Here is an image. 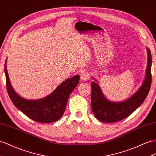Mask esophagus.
<instances>
[{
  "label": "esophagus",
  "mask_w": 156,
  "mask_h": 156,
  "mask_svg": "<svg viewBox=\"0 0 156 156\" xmlns=\"http://www.w3.org/2000/svg\"><path fill=\"white\" fill-rule=\"evenodd\" d=\"M90 76V74L87 71H83L80 74V79L82 81H86Z\"/></svg>",
  "instance_id": "obj_1"
}]
</instances>
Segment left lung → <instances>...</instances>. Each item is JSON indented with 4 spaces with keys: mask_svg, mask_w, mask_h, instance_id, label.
<instances>
[{
    "mask_svg": "<svg viewBox=\"0 0 156 156\" xmlns=\"http://www.w3.org/2000/svg\"><path fill=\"white\" fill-rule=\"evenodd\" d=\"M146 49L147 63L145 78L139 90L126 101L113 102L107 100L98 83L91 82V109L95 117L99 121L103 122L121 121L129 117L144 101L151 83V55L149 48H146Z\"/></svg>",
    "mask_w": 156,
    "mask_h": 156,
    "instance_id": "1",
    "label": "left lung"
}]
</instances>
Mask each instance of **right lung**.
<instances>
[{"mask_svg":"<svg viewBox=\"0 0 156 156\" xmlns=\"http://www.w3.org/2000/svg\"><path fill=\"white\" fill-rule=\"evenodd\" d=\"M5 73L8 94L13 104L27 117L38 122H53L62 117L68 99L80 80V76L76 75L62 82L45 98L36 100H27L20 96L12 87L6 69V60Z\"/></svg>","mask_w":156,"mask_h":156,"instance_id":"1","label":"right lung"}]
</instances>
